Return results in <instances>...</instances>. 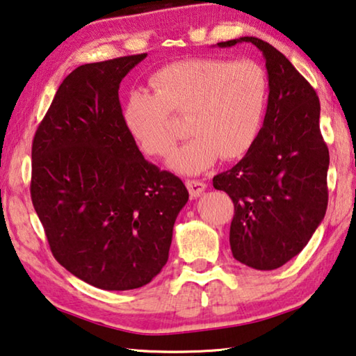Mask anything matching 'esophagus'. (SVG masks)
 I'll return each instance as SVG.
<instances>
[{
  "label": "esophagus",
  "mask_w": 356,
  "mask_h": 356,
  "mask_svg": "<svg viewBox=\"0 0 356 356\" xmlns=\"http://www.w3.org/2000/svg\"><path fill=\"white\" fill-rule=\"evenodd\" d=\"M186 188H188L191 197H197L200 195H202L204 190H206V184L202 180H196V179H188L185 182Z\"/></svg>",
  "instance_id": "obj_1"
}]
</instances>
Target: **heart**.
Returning a JSON list of instances; mask_svg holds the SVG:
<instances>
[{"label":"heart","instance_id":"b5f03b06","mask_svg":"<svg viewBox=\"0 0 356 356\" xmlns=\"http://www.w3.org/2000/svg\"><path fill=\"white\" fill-rule=\"evenodd\" d=\"M152 92L134 91L122 118L130 135L150 156H166L179 130L171 114L186 118L191 138L170 159L172 170L197 174L216 159L236 160L254 144L267 105L268 83L254 61L185 59L150 78Z\"/></svg>","mask_w":356,"mask_h":356}]
</instances>
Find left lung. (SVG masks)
Wrapping results in <instances>:
<instances>
[{"instance_id": "1", "label": "left lung", "mask_w": 356, "mask_h": 356, "mask_svg": "<svg viewBox=\"0 0 356 356\" xmlns=\"http://www.w3.org/2000/svg\"><path fill=\"white\" fill-rule=\"evenodd\" d=\"M262 51L268 105L254 144L238 163L216 174L213 186L234 202L232 256L256 270H275L308 245L328 206L330 165L314 88L268 42L240 38Z\"/></svg>"}]
</instances>
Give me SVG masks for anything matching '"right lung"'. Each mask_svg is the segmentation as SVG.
Returning a JSON list of instances; mask_svg holds the SVG:
<instances>
[{
	"label": "right lung",
	"instance_id": "obj_1",
	"mask_svg": "<svg viewBox=\"0 0 356 356\" xmlns=\"http://www.w3.org/2000/svg\"><path fill=\"white\" fill-rule=\"evenodd\" d=\"M146 56L76 67L33 140L29 190L53 256L104 291L143 287L161 272L188 201L182 180L149 163L124 122L119 84Z\"/></svg>",
	"mask_w": 356,
	"mask_h": 356
}]
</instances>
